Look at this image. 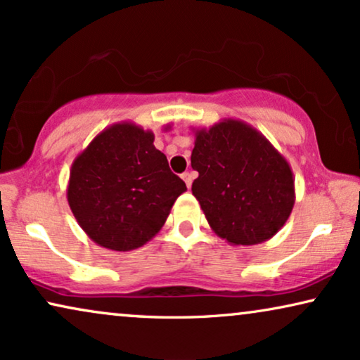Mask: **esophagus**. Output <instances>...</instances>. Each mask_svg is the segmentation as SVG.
Listing matches in <instances>:
<instances>
[{
  "label": "esophagus",
  "mask_w": 360,
  "mask_h": 360,
  "mask_svg": "<svg viewBox=\"0 0 360 360\" xmlns=\"http://www.w3.org/2000/svg\"><path fill=\"white\" fill-rule=\"evenodd\" d=\"M194 172H184L183 174V179H184V183H186V186H188V189H191V186H193V181H194Z\"/></svg>",
  "instance_id": "esophagus-1"
}]
</instances>
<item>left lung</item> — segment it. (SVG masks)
<instances>
[{"label":"left lung","mask_w":360,"mask_h":360,"mask_svg":"<svg viewBox=\"0 0 360 360\" xmlns=\"http://www.w3.org/2000/svg\"><path fill=\"white\" fill-rule=\"evenodd\" d=\"M193 194L210 229L232 245H257L283 227L295 205L293 171L283 155L242 120L194 130Z\"/></svg>","instance_id":"left-lung-1"}]
</instances>
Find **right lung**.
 I'll return each mask as SVG.
<instances>
[{"mask_svg":"<svg viewBox=\"0 0 360 360\" xmlns=\"http://www.w3.org/2000/svg\"><path fill=\"white\" fill-rule=\"evenodd\" d=\"M153 141L150 130L131 122L115 123L72 162L67 200L97 245L115 252L143 247L188 191Z\"/></svg>","mask_w":360,"mask_h":360,"instance_id":"right-lung-1","label":"right lung"}]
</instances>
